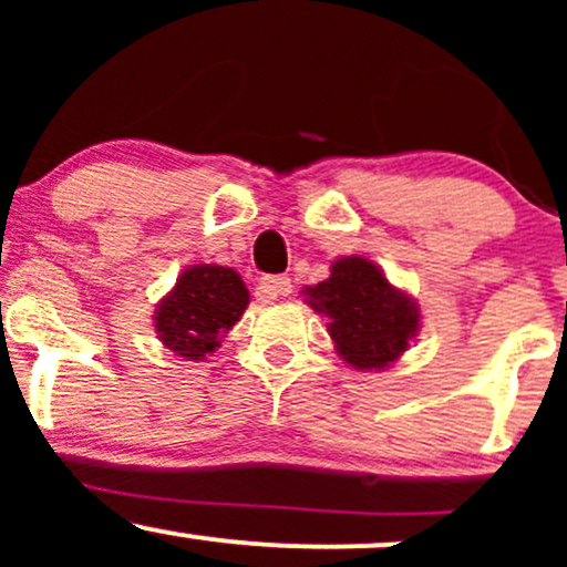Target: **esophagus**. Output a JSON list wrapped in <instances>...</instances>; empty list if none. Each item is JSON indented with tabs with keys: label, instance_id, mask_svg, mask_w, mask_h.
Here are the masks:
<instances>
[{
	"label": "esophagus",
	"instance_id": "obj_1",
	"mask_svg": "<svg viewBox=\"0 0 567 567\" xmlns=\"http://www.w3.org/2000/svg\"><path fill=\"white\" fill-rule=\"evenodd\" d=\"M290 292H292V282L288 277H264L256 288V296L261 298L264 303L277 301L279 296H290Z\"/></svg>",
	"mask_w": 567,
	"mask_h": 567
}]
</instances>
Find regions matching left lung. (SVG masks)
Instances as JSON below:
<instances>
[{
	"label": "left lung",
	"mask_w": 567,
	"mask_h": 567,
	"mask_svg": "<svg viewBox=\"0 0 567 567\" xmlns=\"http://www.w3.org/2000/svg\"><path fill=\"white\" fill-rule=\"evenodd\" d=\"M303 292L306 303L330 320L338 354L357 370L389 368L419 333V306L368 258H338L330 277Z\"/></svg>",
	"instance_id": "1"
}]
</instances>
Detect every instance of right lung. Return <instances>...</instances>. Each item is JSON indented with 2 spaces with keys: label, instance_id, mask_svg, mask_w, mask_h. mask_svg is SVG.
Listing matches in <instances>:
<instances>
[{
  "label": "right lung",
  "instance_id": "right-lung-1",
  "mask_svg": "<svg viewBox=\"0 0 567 567\" xmlns=\"http://www.w3.org/2000/svg\"><path fill=\"white\" fill-rule=\"evenodd\" d=\"M247 301L250 292L229 266H188L154 311V328L159 341L178 357L205 360L239 322Z\"/></svg>",
  "mask_w": 567,
  "mask_h": 567
}]
</instances>
